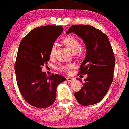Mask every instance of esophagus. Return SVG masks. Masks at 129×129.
Segmentation results:
<instances>
[{
    "instance_id": "34e87169",
    "label": "esophagus",
    "mask_w": 129,
    "mask_h": 129,
    "mask_svg": "<svg viewBox=\"0 0 129 129\" xmlns=\"http://www.w3.org/2000/svg\"><path fill=\"white\" fill-rule=\"evenodd\" d=\"M66 80L68 81H69V82H72V81H73L75 80V79L74 78H72V77H66Z\"/></svg>"
}]
</instances>
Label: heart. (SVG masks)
Wrapping results in <instances>:
<instances>
[{
  "label": "heart",
  "mask_w": 129,
  "mask_h": 129,
  "mask_svg": "<svg viewBox=\"0 0 129 129\" xmlns=\"http://www.w3.org/2000/svg\"><path fill=\"white\" fill-rule=\"evenodd\" d=\"M63 43L68 47L71 52L73 53H75L76 52L79 51V49L81 48V43L77 38L72 36H68L65 38L62 41ZM56 47L55 45H53L51 48V51L49 53V56L51 57H53L55 53ZM73 65L71 64H65L60 65L59 68V70L61 71L66 72L70 69H72Z\"/></svg>",
  "instance_id": "1"
}]
</instances>
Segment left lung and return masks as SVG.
Masks as SVG:
<instances>
[{"mask_svg":"<svg viewBox=\"0 0 129 129\" xmlns=\"http://www.w3.org/2000/svg\"><path fill=\"white\" fill-rule=\"evenodd\" d=\"M74 33L86 45V55L80 68V74H87L83 87L74 96L84 106L99 102L113 81L115 59L109 38L99 29L88 25H72L66 34ZM76 79L82 82L81 79Z\"/></svg>","mask_w":129,"mask_h":129,"instance_id":"1","label":"left lung"}]
</instances>
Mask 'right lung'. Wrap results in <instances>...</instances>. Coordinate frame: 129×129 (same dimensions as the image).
<instances>
[{"label":"right lung","mask_w":129,"mask_h":129,"mask_svg":"<svg viewBox=\"0 0 129 129\" xmlns=\"http://www.w3.org/2000/svg\"><path fill=\"white\" fill-rule=\"evenodd\" d=\"M63 31L61 26L35 28L22 39L15 65L17 83L26 101L40 109L52 105L56 88L65 78L58 74L47 76L42 66L49 60V53L57 38Z\"/></svg>","instance_id":"1"}]
</instances>
